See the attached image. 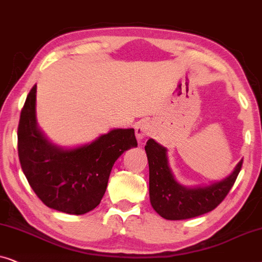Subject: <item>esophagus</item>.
<instances>
[{"label": "esophagus", "mask_w": 262, "mask_h": 262, "mask_svg": "<svg viewBox=\"0 0 262 262\" xmlns=\"http://www.w3.org/2000/svg\"><path fill=\"white\" fill-rule=\"evenodd\" d=\"M152 133V125L149 124L147 121H141L140 123L137 124L135 127V134H137L138 139L147 138Z\"/></svg>", "instance_id": "1"}]
</instances>
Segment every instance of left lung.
<instances>
[{"instance_id": "obj_1", "label": "left lung", "mask_w": 262, "mask_h": 262, "mask_svg": "<svg viewBox=\"0 0 262 262\" xmlns=\"http://www.w3.org/2000/svg\"><path fill=\"white\" fill-rule=\"evenodd\" d=\"M149 167V200L159 215L167 221H182L213 211L226 198L238 176L243 160L231 175L202 188H186L173 179L166 148L149 139L145 146Z\"/></svg>"}]
</instances>
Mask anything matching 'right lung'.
I'll list each match as a JSON object with an SVG mask.
<instances>
[{
  "instance_id": "add662e5",
  "label": "right lung",
  "mask_w": 262,
  "mask_h": 262,
  "mask_svg": "<svg viewBox=\"0 0 262 262\" xmlns=\"http://www.w3.org/2000/svg\"><path fill=\"white\" fill-rule=\"evenodd\" d=\"M37 85L20 114L17 153L31 188L44 205L68 214H83L100 204L115 162L138 146L134 129H114L92 144L63 151L43 137L36 123Z\"/></svg>"
}]
</instances>
